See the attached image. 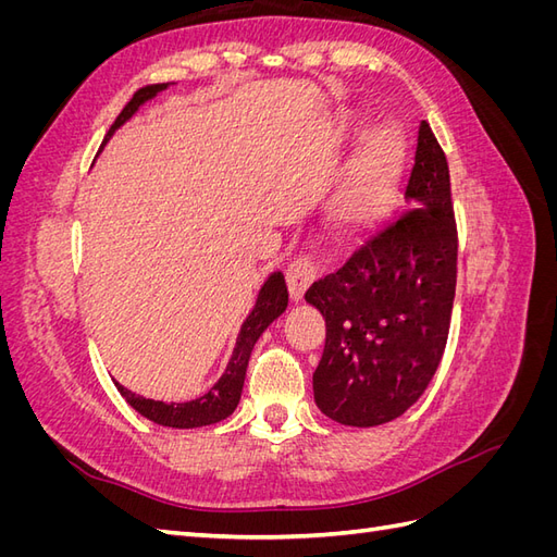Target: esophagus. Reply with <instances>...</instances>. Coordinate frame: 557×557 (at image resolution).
I'll return each instance as SVG.
<instances>
[{"mask_svg": "<svg viewBox=\"0 0 557 557\" xmlns=\"http://www.w3.org/2000/svg\"><path fill=\"white\" fill-rule=\"evenodd\" d=\"M315 276H318V262L313 260V256H309V252H301V256H297L290 262L288 272H285V281H288L290 297L295 301L305 297L307 288L315 281Z\"/></svg>", "mask_w": 557, "mask_h": 557, "instance_id": "34e87169", "label": "esophagus"}]
</instances>
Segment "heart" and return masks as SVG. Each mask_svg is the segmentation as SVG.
Here are the masks:
<instances>
[{"instance_id":"b5f03b06","label":"heart","mask_w":557,"mask_h":557,"mask_svg":"<svg viewBox=\"0 0 557 557\" xmlns=\"http://www.w3.org/2000/svg\"><path fill=\"white\" fill-rule=\"evenodd\" d=\"M404 162V139L393 125H381L362 139L344 178L332 195V218L346 232L376 225L391 211Z\"/></svg>"}]
</instances>
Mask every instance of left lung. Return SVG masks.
Returning a JSON list of instances; mask_svg holds the SVG:
<instances>
[{"mask_svg": "<svg viewBox=\"0 0 557 557\" xmlns=\"http://www.w3.org/2000/svg\"><path fill=\"white\" fill-rule=\"evenodd\" d=\"M404 195L411 209L305 295L327 325L313 397L342 425L374 428L401 416L425 393L446 348L458 227L446 153L425 121Z\"/></svg>", "mask_w": 557, "mask_h": 557, "instance_id": "1", "label": "left lung"}]
</instances>
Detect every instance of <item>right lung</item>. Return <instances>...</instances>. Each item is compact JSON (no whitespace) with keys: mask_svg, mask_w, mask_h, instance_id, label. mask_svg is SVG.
Wrapping results in <instances>:
<instances>
[{"mask_svg":"<svg viewBox=\"0 0 557 557\" xmlns=\"http://www.w3.org/2000/svg\"><path fill=\"white\" fill-rule=\"evenodd\" d=\"M164 88H166V83H156V86H146V88L134 92V97L125 104V109L117 113L111 129L107 132L104 141H109L111 134L117 127H121L125 121H129L134 113H137V109L146 102V99L156 97ZM285 307H288V285H285L283 274L276 272V274L269 276L267 283L262 285V290H260L258 301H256V309L250 311V315L246 318V323L242 325V332L237 336V346H234L232 360L225 369V374L221 376V381H218L211 387L207 395H201L193 401L164 404V401H156V399H146L141 395H134L121 383H115V387L121 391V395L127 399L132 409H137L144 418L153 420V423H158V425L188 430V428H205V425L218 423V420L227 418L234 409H237L239 397H242V387H244V379H246V367H248L250 350H252V346H256V342L260 339V334L269 327V323H272V320H276L285 311Z\"/></svg>","mask_w":557,"mask_h":557,"instance_id":"add662e5","label":"right lung"}]
</instances>
